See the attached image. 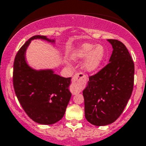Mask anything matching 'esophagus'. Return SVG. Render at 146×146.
Masks as SVG:
<instances>
[{
	"mask_svg": "<svg viewBox=\"0 0 146 146\" xmlns=\"http://www.w3.org/2000/svg\"><path fill=\"white\" fill-rule=\"evenodd\" d=\"M86 77L82 73H77L73 76L72 80L71 92L73 94L79 93L86 83Z\"/></svg>",
	"mask_w": 146,
	"mask_h": 146,
	"instance_id": "esophagus-1",
	"label": "esophagus"
}]
</instances>
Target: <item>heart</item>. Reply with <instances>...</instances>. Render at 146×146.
I'll return each instance as SVG.
<instances>
[{
  "mask_svg": "<svg viewBox=\"0 0 146 146\" xmlns=\"http://www.w3.org/2000/svg\"><path fill=\"white\" fill-rule=\"evenodd\" d=\"M104 56L105 50L102 45L95 47L94 44L88 43L83 44L73 54L76 59L81 60L87 57L84 63V68L88 73H93L99 68L104 60Z\"/></svg>",
  "mask_w": 146,
  "mask_h": 146,
  "instance_id": "1",
  "label": "heart"
}]
</instances>
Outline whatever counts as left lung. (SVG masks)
<instances>
[{
  "mask_svg": "<svg viewBox=\"0 0 146 146\" xmlns=\"http://www.w3.org/2000/svg\"><path fill=\"white\" fill-rule=\"evenodd\" d=\"M113 51L110 62L89 76L84 90L85 117L96 126L110 125L121 115L131 96L134 85V62L125 44L108 39Z\"/></svg>",
  "mask_w": 146,
  "mask_h": 146,
  "instance_id": "8db88e82",
  "label": "left lung"
}]
</instances>
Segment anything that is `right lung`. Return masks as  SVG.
<instances>
[{"label":"right lung","mask_w":146,"mask_h":146,"mask_svg":"<svg viewBox=\"0 0 146 146\" xmlns=\"http://www.w3.org/2000/svg\"><path fill=\"white\" fill-rule=\"evenodd\" d=\"M35 39L54 42L45 36L36 35L24 43L13 62V88L23 110L32 120L42 125H52L65 114L71 97L68 89L71 78L61 77L52 70H35L27 65L26 50L30 42Z\"/></svg>","instance_id":"add662e5"}]
</instances>
